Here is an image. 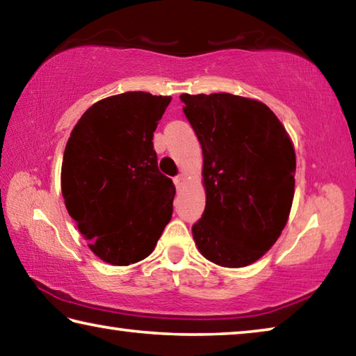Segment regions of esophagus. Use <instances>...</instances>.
<instances>
[{
  "label": "esophagus",
  "mask_w": 356,
  "mask_h": 356,
  "mask_svg": "<svg viewBox=\"0 0 356 356\" xmlns=\"http://www.w3.org/2000/svg\"><path fill=\"white\" fill-rule=\"evenodd\" d=\"M182 184H184V176H176V177H174V185H176L177 188H180V186H182Z\"/></svg>",
  "instance_id": "34e87169"
}]
</instances>
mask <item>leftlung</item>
Wrapping results in <instances>:
<instances>
[{
	"mask_svg": "<svg viewBox=\"0 0 356 356\" xmlns=\"http://www.w3.org/2000/svg\"><path fill=\"white\" fill-rule=\"evenodd\" d=\"M202 147L206 209L191 227L202 256L221 267L256 262L286 226L295 188V150L262 102L182 94Z\"/></svg>",
	"mask_w": 356,
	"mask_h": 356,
	"instance_id": "1",
	"label": "left lung"
}]
</instances>
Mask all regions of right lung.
<instances>
[{
    "mask_svg": "<svg viewBox=\"0 0 356 356\" xmlns=\"http://www.w3.org/2000/svg\"><path fill=\"white\" fill-rule=\"evenodd\" d=\"M171 97L135 91L88 108L64 150L67 212L102 261L130 265L154 251L176 186L159 171L154 131Z\"/></svg>",
    "mask_w": 356,
    "mask_h": 356,
    "instance_id": "1",
    "label": "right lung"
}]
</instances>
